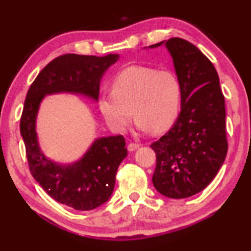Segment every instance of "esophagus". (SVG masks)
<instances>
[{
  "label": "esophagus",
  "mask_w": 251,
  "mask_h": 251,
  "mask_svg": "<svg viewBox=\"0 0 251 251\" xmlns=\"http://www.w3.org/2000/svg\"><path fill=\"white\" fill-rule=\"evenodd\" d=\"M138 149H139V145L138 144L131 143V144H128V146H127V150L129 151V152H134V151L138 150Z\"/></svg>",
  "instance_id": "esophagus-1"
}]
</instances>
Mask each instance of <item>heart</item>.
Returning a JSON list of instances; mask_svg holds the SVG:
<instances>
[{"label":"heart","mask_w":251,"mask_h":251,"mask_svg":"<svg viewBox=\"0 0 251 251\" xmlns=\"http://www.w3.org/2000/svg\"><path fill=\"white\" fill-rule=\"evenodd\" d=\"M180 105L181 86L176 76L141 65L120 71L111 81V93L98 99L107 125L122 133L127 129L132 114L139 131H167L176 120Z\"/></svg>","instance_id":"1"}]
</instances>
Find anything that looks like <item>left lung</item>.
Returning a JSON list of instances; mask_svg holds the SVG:
<instances>
[{
  "instance_id": "obj_1",
  "label": "left lung",
  "mask_w": 251,
  "mask_h": 251,
  "mask_svg": "<svg viewBox=\"0 0 251 251\" xmlns=\"http://www.w3.org/2000/svg\"><path fill=\"white\" fill-rule=\"evenodd\" d=\"M165 45L181 86V110L174 125L151 145L156 155L152 181L160 194L185 199L203 191L227 155L225 97L213 63L195 45L171 38Z\"/></svg>"
}]
</instances>
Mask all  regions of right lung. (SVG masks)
Listing matches in <instances>:
<instances>
[{
    "label": "right lung",
    "instance_id": "obj_1",
    "mask_svg": "<svg viewBox=\"0 0 251 251\" xmlns=\"http://www.w3.org/2000/svg\"><path fill=\"white\" fill-rule=\"evenodd\" d=\"M118 59V53L57 57L39 72L24 101L20 129L30 172L53 200L76 210H92L111 198L118 167L127 156L125 139L123 135L96 138L79 159L60 164L48 158L39 146L38 111L45 97L57 93L85 97L97 102L101 78Z\"/></svg>",
    "mask_w": 251,
    "mask_h": 251
}]
</instances>
